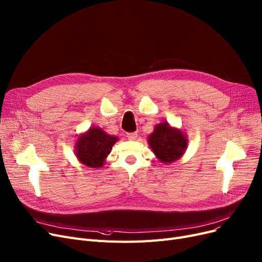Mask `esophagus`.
Segmentation results:
<instances>
[{"label":"esophagus","mask_w":262,"mask_h":262,"mask_svg":"<svg viewBox=\"0 0 262 262\" xmlns=\"http://www.w3.org/2000/svg\"><path fill=\"white\" fill-rule=\"evenodd\" d=\"M126 137L129 140H135L136 138H137V133H127L126 134Z\"/></svg>","instance_id":"esophagus-1"}]
</instances>
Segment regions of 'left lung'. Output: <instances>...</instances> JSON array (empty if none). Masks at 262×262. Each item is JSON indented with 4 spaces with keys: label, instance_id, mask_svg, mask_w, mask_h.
Instances as JSON below:
<instances>
[{
    "label": "left lung",
    "instance_id": "obj_1",
    "mask_svg": "<svg viewBox=\"0 0 262 262\" xmlns=\"http://www.w3.org/2000/svg\"><path fill=\"white\" fill-rule=\"evenodd\" d=\"M147 142L159 161L169 164L182 157L188 141L181 129L173 128L167 122H163L156 125Z\"/></svg>",
    "mask_w": 262,
    "mask_h": 262
}]
</instances>
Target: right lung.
<instances>
[{
    "label": "right lung",
    "instance_id": "right-lung-1",
    "mask_svg": "<svg viewBox=\"0 0 262 262\" xmlns=\"http://www.w3.org/2000/svg\"><path fill=\"white\" fill-rule=\"evenodd\" d=\"M118 141L116 136L105 133L99 127H91L81 134L76 141V156L81 164L91 167H103L113 144Z\"/></svg>",
    "mask_w": 262,
    "mask_h": 262
}]
</instances>
